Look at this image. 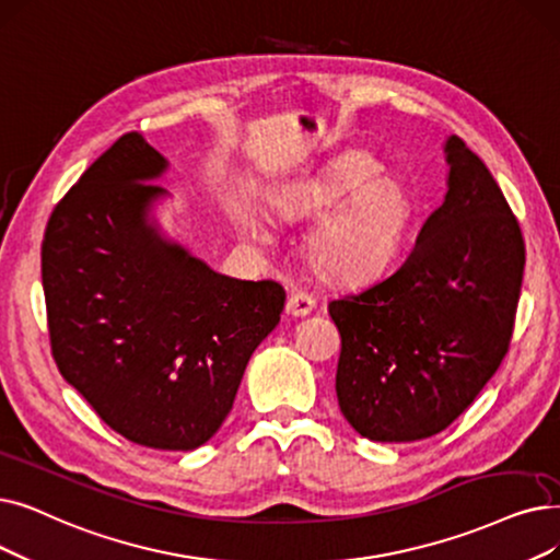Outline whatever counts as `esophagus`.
<instances>
[{
  "mask_svg": "<svg viewBox=\"0 0 560 560\" xmlns=\"http://www.w3.org/2000/svg\"><path fill=\"white\" fill-rule=\"evenodd\" d=\"M313 308H315V300L308 293H304V290H298V293L290 295L288 302H285V311L290 315H295V318L308 315Z\"/></svg>",
  "mask_w": 560,
  "mask_h": 560,
  "instance_id": "obj_1",
  "label": "esophagus"
}]
</instances>
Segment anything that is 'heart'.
Returning <instances> with one entry per match:
<instances>
[{
  "label": "heart",
  "instance_id": "heart-1",
  "mask_svg": "<svg viewBox=\"0 0 560 560\" xmlns=\"http://www.w3.org/2000/svg\"><path fill=\"white\" fill-rule=\"evenodd\" d=\"M377 174L375 162L357 160L327 180L300 187L283 203L285 212L330 208L308 237V254L320 275L338 281L369 279L398 254L411 222V197L402 183ZM249 224L260 229L256 217Z\"/></svg>",
  "mask_w": 560,
  "mask_h": 560
}]
</instances>
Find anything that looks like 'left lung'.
<instances>
[{"instance_id":"1","label":"left lung","mask_w":560,"mask_h":560,"mask_svg":"<svg viewBox=\"0 0 560 560\" xmlns=\"http://www.w3.org/2000/svg\"><path fill=\"white\" fill-rule=\"evenodd\" d=\"M448 191L407 258L329 302L340 334L338 407L373 442L448 428L501 366L524 277V237L490 168L446 141Z\"/></svg>"}]
</instances>
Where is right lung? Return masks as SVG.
I'll return each mask as SVG.
<instances>
[{
	"instance_id": "obj_1",
	"label": "right lung",
	"mask_w": 560,
	"mask_h": 560,
	"mask_svg": "<svg viewBox=\"0 0 560 560\" xmlns=\"http://www.w3.org/2000/svg\"><path fill=\"white\" fill-rule=\"evenodd\" d=\"M166 160L120 137L57 203L40 272L52 357L112 430L191 451L220 430L254 350L279 320L277 281H240L149 220Z\"/></svg>"
}]
</instances>
